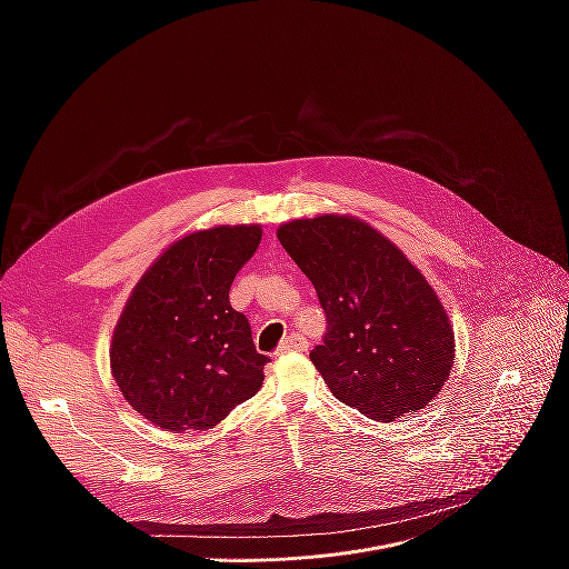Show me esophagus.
Segmentation results:
<instances>
[{
  "mask_svg": "<svg viewBox=\"0 0 569 569\" xmlns=\"http://www.w3.org/2000/svg\"><path fill=\"white\" fill-rule=\"evenodd\" d=\"M306 349H308L306 338H303V336H299V333H292V336H288V338L281 342V347L277 349V356L290 353V351H306Z\"/></svg>",
  "mask_w": 569,
  "mask_h": 569,
  "instance_id": "obj_1",
  "label": "esophagus"
}]
</instances>
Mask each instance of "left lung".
<instances>
[{"label": "left lung", "instance_id": "1", "mask_svg": "<svg viewBox=\"0 0 569 569\" xmlns=\"http://www.w3.org/2000/svg\"><path fill=\"white\" fill-rule=\"evenodd\" d=\"M277 238L327 312L310 360L331 393L380 423L432 402L452 369L455 333L408 257L351 216L290 220Z\"/></svg>", "mask_w": 569, "mask_h": 569}]
</instances>
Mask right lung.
Segmentation results:
<instances>
[{
  "label": "right lung",
  "mask_w": 569,
  "mask_h": 569,
  "mask_svg": "<svg viewBox=\"0 0 569 569\" xmlns=\"http://www.w3.org/2000/svg\"><path fill=\"white\" fill-rule=\"evenodd\" d=\"M259 224L193 231L134 286L112 336V376L134 412L169 432L209 430L263 385L248 317L229 288L261 242Z\"/></svg>",
  "instance_id": "right-lung-1"
}]
</instances>
